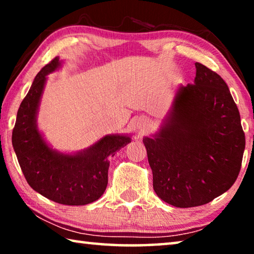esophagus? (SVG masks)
Listing matches in <instances>:
<instances>
[{
	"label": "esophagus",
	"mask_w": 254,
	"mask_h": 254,
	"mask_svg": "<svg viewBox=\"0 0 254 254\" xmlns=\"http://www.w3.org/2000/svg\"><path fill=\"white\" fill-rule=\"evenodd\" d=\"M147 126H148V121H147V120H142V121L140 122L139 127L141 128V131H142V130H144L145 127H147Z\"/></svg>",
	"instance_id": "obj_1"
}]
</instances>
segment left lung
Returning <instances> with one entry per match:
<instances>
[{
  "instance_id": "left-lung-1",
  "label": "left lung",
  "mask_w": 254,
  "mask_h": 254,
  "mask_svg": "<svg viewBox=\"0 0 254 254\" xmlns=\"http://www.w3.org/2000/svg\"><path fill=\"white\" fill-rule=\"evenodd\" d=\"M194 84L180 86L158 133L145 136L153 189L176 207L207 204L238 178L246 136L222 77L195 64Z\"/></svg>"
}]
</instances>
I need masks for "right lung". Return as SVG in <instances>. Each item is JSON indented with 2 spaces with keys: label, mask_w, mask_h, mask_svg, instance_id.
<instances>
[{
  "label": "right lung",
  "mask_w": 254,
  "mask_h": 254,
  "mask_svg": "<svg viewBox=\"0 0 254 254\" xmlns=\"http://www.w3.org/2000/svg\"><path fill=\"white\" fill-rule=\"evenodd\" d=\"M62 66L56 57L38 72L23 98L12 132L21 170L32 189L58 204L79 206L97 200L107 186L109 157L131 142L127 135H105L75 154L51 149L37 127V113L47 75Z\"/></svg>",
  "instance_id": "obj_1"
}]
</instances>
